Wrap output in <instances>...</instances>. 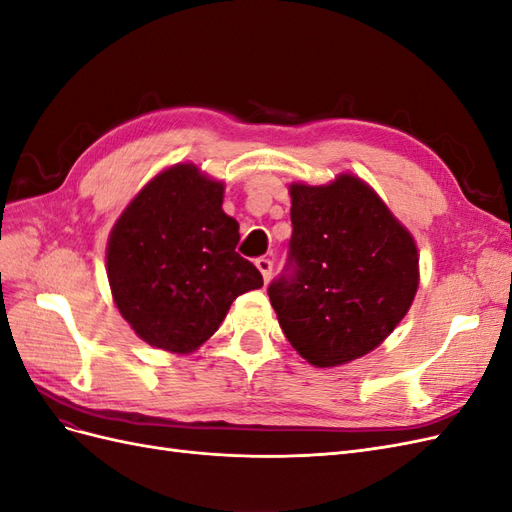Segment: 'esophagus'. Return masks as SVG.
Returning a JSON list of instances; mask_svg holds the SVG:
<instances>
[{"label":"esophagus","instance_id":"1","mask_svg":"<svg viewBox=\"0 0 512 512\" xmlns=\"http://www.w3.org/2000/svg\"><path fill=\"white\" fill-rule=\"evenodd\" d=\"M256 267L262 273V280L265 284L271 280V273H273V262L269 258H256Z\"/></svg>","mask_w":512,"mask_h":512}]
</instances>
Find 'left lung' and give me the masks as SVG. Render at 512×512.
<instances>
[{
    "instance_id": "obj_1",
    "label": "left lung",
    "mask_w": 512,
    "mask_h": 512,
    "mask_svg": "<svg viewBox=\"0 0 512 512\" xmlns=\"http://www.w3.org/2000/svg\"><path fill=\"white\" fill-rule=\"evenodd\" d=\"M292 237L269 299L292 348L316 367L378 348L408 314L418 250L369 185L344 173L327 185H290Z\"/></svg>"
}]
</instances>
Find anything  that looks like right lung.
Here are the masks:
<instances>
[{
	"instance_id": "obj_1",
	"label": "right lung",
	"mask_w": 512,
	"mask_h": 512,
	"mask_svg": "<svg viewBox=\"0 0 512 512\" xmlns=\"http://www.w3.org/2000/svg\"><path fill=\"white\" fill-rule=\"evenodd\" d=\"M222 203V181L175 164L134 196L111 230L106 275L115 305L153 348L194 352L239 294L262 286L260 271L235 252L239 224Z\"/></svg>"
}]
</instances>
